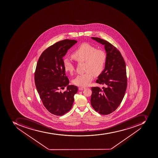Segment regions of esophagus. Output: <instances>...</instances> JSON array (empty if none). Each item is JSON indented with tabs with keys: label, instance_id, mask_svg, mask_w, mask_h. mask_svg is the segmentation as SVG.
I'll return each instance as SVG.
<instances>
[{
	"label": "esophagus",
	"instance_id": "obj_1",
	"mask_svg": "<svg viewBox=\"0 0 158 158\" xmlns=\"http://www.w3.org/2000/svg\"><path fill=\"white\" fill-rule=\"evenodd\" d=\"M85 89V87H79V88H78V89H79V90H83Z\"/></svg>",
	"mask_w": 158,
	"mask_h": 158
}]
</instances>
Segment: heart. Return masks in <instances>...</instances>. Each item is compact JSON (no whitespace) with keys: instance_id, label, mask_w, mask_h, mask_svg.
<instances>
[{"instance_id":"b5f03b06","label":"heart","mask_w":158,"mask_h":158,"mask_svg":"<svg viewBox=\"0 0 158 158\" xmlns=\"http://www.w3.org/2000/svg\"><path fill=\"white\" fill-rule=\"evenodd\" d=\"M77 62H85L86 73L77 75L73 81V84L80 86H86L93 80L94 75L98 76L102 73L106 61L105 53L101 50L87 43L80 45L71 55ZM63 66L66 72L72 73L75 66L68 59L63 60Z\"/></svg>"}]
</instances>
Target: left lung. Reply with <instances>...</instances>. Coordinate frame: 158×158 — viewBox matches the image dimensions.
<instances>
[{"label":"left lung","instance_id":"obj_1","mask_svg":"<svg viewBox=\"0 0 158 158\" xmlns=\"http://www.w3.org/2000/svg\"><path fill=\"white\" fill-rule=\"evenodd\" d=\"M91 39L104 46L106 61L96 81L106 87H91V105L98 113L106 115L115 111L124 97L127 87L126 63L120 52L109 42L98 37Z\"/></svg>","mask_w":158,"mask_h":158}]
</instances>
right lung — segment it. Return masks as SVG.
Wrapping results in <instances>:
<instances>
[{
  "mask_svg": "<svg viewBox=\"0 0 158 158\" xmlns=\"http://www.w3.org/2000/svg\"><path fill=\"white\" fill-rule=\"evenodd\" d=\"M77 42L68 39L56 42L42 52L36 65L35 81L37 92L46 109L56 116H62L70 111L78 90L77 86L69 85L63 59ZM65 87L67 90L61 92Z\"/></svg>",
  "mask_w": 158,
  "mask_h": 158,
  "instance_id": "add662e5",
  "label": "right lung"
}]
</instances>
